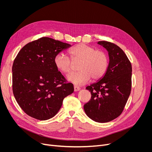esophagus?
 <instances>
[{
    "label": "esophagus",
    "instance_id": "1",
    "mask_svg": "<svg viewBox=\"0 0 152 152\" xmlns=\"http://www.w3.org/2000/svg\"><path fill=\"white\" fill-rule=\"evenodd\" d=\"M80 89H81V88H80V87H78V86H74V91H75V92L79 91Z\"/></svg>",
    "mask_w": 152,
    "mask_h": 152
}]
</instances>
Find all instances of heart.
<instances>
[{
	"mask_svg": "<svg viewBox=\"0 0 152 152\" xmlns=\"http://www.w3.org/2000/svg\"><path fill=\"white\" fill-rule=\"evenodd\" d=\"M71 58L65 53H59L54 58L57 68L64 74H68L72 70L73 61H79L77 73L68 76V80L76 85H82L88 83L91 79L97 80L105 75L108 66L107 54L94 47L85 44H79L69 50Z\"/></svg>",
	"mask_w": 152,
	"mask_h": 152,
	"instance_id": "1",
	"label": "heart"
}]
</instances>
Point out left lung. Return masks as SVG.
I'll return each mask as SVG.
<instances>
[{
	"label": "left lung",
	"instance_id": "obj_1",
	"mask_svg": "<svg viewBox=\"0 0 152 152\" xmlns=\"http://www.w3.org/2000/svg\"><path fill=\"white\" fill-rule=\"evenodd\" d=\"M108 52L109 64L99 81L86 87L91 99L84 105L87 116L98 123H107L121 114L131 91L132 66L117 45L99 41Z\"/></svg>",
	"mask_w": 152,
	"mask_h": 152
}]
</instances>
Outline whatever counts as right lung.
Instances as JSON below:
<instances>
[{
    "instance_id": "1",
    "label": "right lung",
    "mask_w": 152,
    "mask_h": 152,
    "mask_svg": "<svg viewBox=\"0 0 152 152\" xmlns=\"http://www.w3.org/2000/svg\"><path fill=\"white\" fill-rule=\"evenodd\" d=\"M71 45L44 37L24 46L12 66V87L21 109L39 120L53 118L63 99L74 92L54 63L56 55Z\"/></svg>"
}]
</instances>
